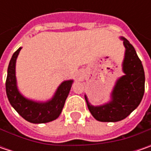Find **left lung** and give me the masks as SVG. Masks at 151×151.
<instances>
[{"label":"left lung","instance_id":"obj_1","mask_svg":"<svg viewBox=\"0 0 151 151\" xmlns=\"http://www.w3.org/2000/svg\"><path fill=\"white\" fill-rule=\"evenodd\" d=\"M125 47L123 62L124 76L117 81L111 94V101L101 106H92L85 99L91 115L100 122H118L127 118L142 100L145 92V71L141 60L133 45L121 38Z\"/></svg>","mask_w":151,"mask_h":151}]
</instances>
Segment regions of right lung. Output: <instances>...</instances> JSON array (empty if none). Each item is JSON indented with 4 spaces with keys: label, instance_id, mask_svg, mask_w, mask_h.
I'll return each mask as SVG.
<instances>
[{
    "label": "right lung",
    "instance_id": "obj_1",
    "mask_svg": "<svg viewBox=\"0 0 151 151\" xmlns=\"http://www.w3.org/2000/svg\"><path fill=\"white\" fill-rule=\"evenodd\" d=\"M22 48L15 52L9 63L6 91L11 105L23 119L32 124H44L56 119L64 107L73 81H65L56 91L53 98L46 102L27 99L19 92L16 80V60Z\"/></svg>",
    "mask_w": 151,
    "mask_h": 151
}]
</instances>
